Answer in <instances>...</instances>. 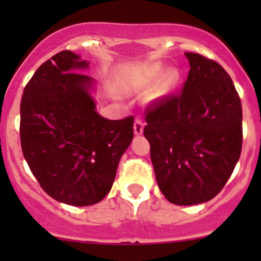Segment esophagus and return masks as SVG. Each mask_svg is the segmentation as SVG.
Instances as JSON below:
<instances>
[{
  "instance_id": "obj_1",
  "label": "esophagus",
  "mask_w": 261,
  "mask_h": 261,
  "mask_svg": "<svg viewBox=\"0 0 261 261\" xmlns=\"http://www.w3.org/2000/svg\"><path fill=\"white\" fill-rule=\"evenodd\" d=\"M144 126H145L144 121L140 120V118H136L135 125H134V133H135V135H141L143 134Z\"/></svg>"
}]
</instances>
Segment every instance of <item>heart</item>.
<instances>
[{"label": "heart", "mask_w": 261, "mask_h": 261, "mask_svg": "<svg viewBox=\"0 0 261 261\" xmlns=\"http://www.w3.org/2000/svg\"><path fill=\"white\" fill-rule=\"evenodd\" d=\"M163 72H164V67H163L162 64L151 65V67H149L146 69L143 82L145 84L152 83V82L156 81L158 78L163 74ZM178 81H179V73H178V70H169L168 73H165V75L162 78V81H160L159 83H158V86L155 87L151 97L154 99H158L168 96V94L174 89V87L177 86Z\"/></svg>", "instance_id": "obj_1"}]
</instances>
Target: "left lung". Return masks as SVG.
Wrapping results in <instances>:
<instances>
[{"label":"left lung","instance_id":"left-lung-1","mask_svg":"<svg viewBox=\"0 0 261 261\" xmlns=\"http://www.w3.org/2000/svg\"><path fill=\"white\" fill-rule=\"evenodd\" d=\"M186 57L183 89L150 102L144 127L158 186L178 206L217 196L243 147V109L228 73L201 54Z\"/></svg>","mask_w":261,"mask_h":261}]
</instances>
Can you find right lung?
<instances>
[{
  "mask_svg": "<svg viewBox=\"0 0 261 261\" xmlns=\"http://www.w3.org/2000/svg\"><path fill=\"white\" fill-rule=\"evenodd\" d=\"M63 50L38 68L20 105L21 149L51 198L69 206L98 203L111 191L118 162L134 138V117L107 120L89 94L87 68Z\"/></svg>",
  "mask_w": 261,
  "mask_h": 261,
  "instance_id": "obj_1",
  "label": "right lung"
}]
</instances>
